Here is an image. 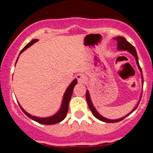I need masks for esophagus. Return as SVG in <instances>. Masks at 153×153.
I'll use <instances>...</instances> for the list:
<instances>
[{"label": "esophagus", "instance_id": "34e87169", "mask_svg": "<svg viewBox=\"0 0 153 153\" xmlns=\"http://www.w3.org/2000/svg\"><path fill=\"white\" fill-rule=\"evenodd\" d=\"M77 79H78V81L79 84H82V83H84L86 81V77L85 75H82V74H78V75H77L76 76Z\"/></svg>", "mask_w": 153, "mask_h": 153}]
</instances>
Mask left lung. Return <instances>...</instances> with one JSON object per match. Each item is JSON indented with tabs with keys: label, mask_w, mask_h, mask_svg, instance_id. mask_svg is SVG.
<instances>
[{
	"label": "left lung",
	"mask_w": 153,
	"mask_h": 153,
	"mask_svg": "<svg viewBox=\"0 0 153 153\" xmlns=\"http://www.w3.org/2000/svg\"><path fill=\"white\" fill-rule=\"evenodd\" d=\"M115 39L116 40L117 42H118V50L128 51V52H130V53L132 54V55H133L134 57H135V60H136L137 65H138V69H139V70L141 71V72L142 73V70H141V68L139 65V62H138V55H137V52H136V50H135V47H134L133 46H132V44H130V43L128 42V41L126 40V38H124V37L118 36V37H116ZM141 78H142V82L143 84V75L141 76ZM86 101H87V104H88V106H89V109L91 110L92 113L93 114L94 116H95L96 118H98V119H99L100 121H104V122H106V123H116V122H119V121H122L124 118H126V117H127L129 115H130V114L132 113V112H134V111L136 109V108L138 107V104H139V102H138V104H137V106H135V108H134L133 110H132L131 112H129V113L128 114V115H126V116L123 117V118H119V119L110 120V119H107V118H104V117L101 116V115H100L99 113H98V111L95 109V108L94 107L93 104H92V101H91L90 96H89V91H88V90H86ZM140 101H141V100H140Z\"/></svg>",
	"instance_id": "obj_1"
}]
</instances>
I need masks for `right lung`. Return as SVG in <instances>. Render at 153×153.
I'll use <instances>...</instances> for the list:
<instances>
[{
	"instance_id": "obj_1",
	"label": "right lung",
	"mask_w": 153,
	"mask_h": 153,
	"mask_svg": "<svg viewBox=\"0 0 153 153\" xmlns=\"http://www.w3.org/2000/svg\"><path fill=\"white\" fill-rule=\"evenodd\" d=\"M37 41H38V39H35V40H32V41H31L30 42H29V44H27V45L24 47V49L21 50V52H24V50H26V49H27V48H29L30 46H32V44H35V42H37ZM18 59H17V61H18ZM17 61H16V62H17ZM77 83H78V81H77L76 78H75V79L74 80L72 83H71L70 85L68 86V88L67 89V90H66L65 93H64V98H63L62 104H61V108H60V109L58 110V112H57L56 114H55L54 115H52V116L48 117V118H38V117L32 116L31 115H29L28 112H26V111L24 110V109L21 107V106L19 104L20 107H21V110L24 112V114H25L27 116H28L29 118L32 119L33 121L40 123V124H46V125L58 124V123L62 121L63 120L66 118V116H67L68 109H69V101H70L71 97H72L74 87H75V86L76 85Z\"/></svg>"
}]
</instances>
